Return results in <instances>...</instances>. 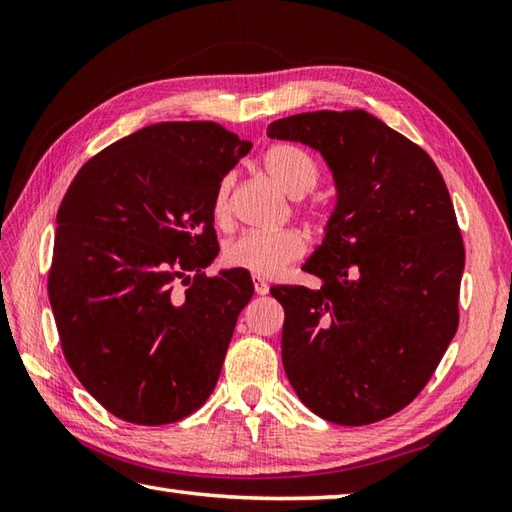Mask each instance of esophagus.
<instances>
[{
	"mask_svg": "<svg viewBox=\"0 0 512 512\" xmlns=\"http://www.w3.org/2000/svg\"><path fill=\"white\" fill-rule=\"evenodd\" d=\"M253 286H255V292L257 295H268V290H270V286L266 284L264 279H259V277H253Z\"/></svg>",
	"mask_w": 512,
	"mask_h": 512,
	"instance_id": "34e87169",
	"label": "esophagus"
}]
</instances>
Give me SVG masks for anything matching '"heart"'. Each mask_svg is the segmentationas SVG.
<instances>
[{"label":"heart","instance_id":"b5f03b06","mask_svg":"<svg viewBox=\"0 0 512 512\" xmlns=\"http://www.w3.org/2000/svg\"><path fill=\"white\" fill-rule=\"evenodd\" d=\"M262 162L270 180L290 198H301L319 182L317 160L299 145L277 143L268 147ZM231 189V178L217 184L213 195V217L217 224H226L231 217ZM303 253H306V239L297 231L244 233L226 244L224 264L255 277H275Z\"/></svg>","mask_w":512,"mask_h":512}]
</instances>
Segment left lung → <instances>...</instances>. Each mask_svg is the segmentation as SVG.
<instances>
[{"label": "left lung", "instance_id": "8db88e82", "mask_svg": "<svg viewBox=\"0 0 512 512\" xmlns=\"http://www.w3.org/2000/svg\"><path fill=\"white\" fill-rule=\"evenodd\" d=\"M268 136L321 151L336 206L303 264L323 286H273L281 361L303 405L361 427L394 416L436 372L458 332L464 242L442 173L365 110L306 112Z\"/></svg>", "mask_w": 512, "mask_h": 512}]
</instances>
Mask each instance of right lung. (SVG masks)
I'll return each instance as SVG.
<instances>
[{
    "label": "right lung",
    "mask_w": 512,
    "mask_h": 512,
    "mask_svg": "<svg viewBox=\"0 0 512 512\" xmlns=\"http://www.w3.org/2000/svg\"><path fill=\"white\" fill-rule=\"evenodd\" d=\"M250 147L211 121L156 123L99 151L63 195L50 306L65 361L116 418L178 422L215 389L255 288L244 270L204 273L220 250L213 195Z\"/></svg>",
    "instance_id": "right-lung-1"
}]
</instances>
